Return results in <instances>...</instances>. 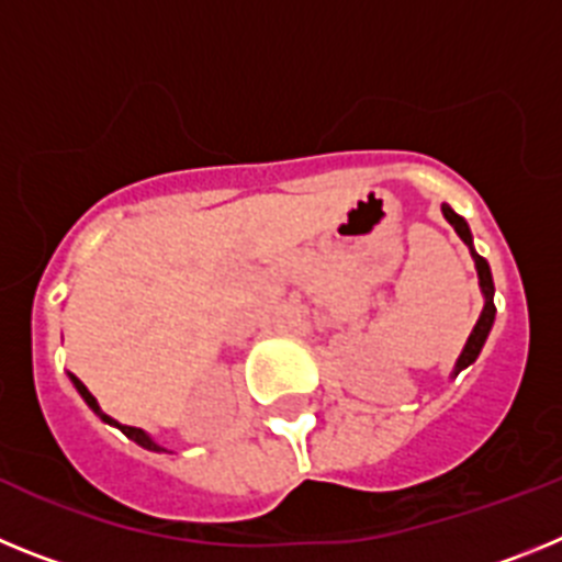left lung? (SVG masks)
I'll list each match as a JSON object with an SVG mask.
<instances>
[{"instance_id":"1","label":"left lung","mask_w":562,"mask_h":562,"mask_svg":"<svg viewBox=\"0 0 562 562\" xmlns=\"http://www.w3.org/2000/svg\"><path fill=\"white\" fill-rule=\"evenodd\" d=\"M441 213H445V220H448L450 225H453V231L459 233L461 241H464V245L470 247V252H473L475 270H479V286H481V292H484V310H481V315H479V324L473 326V331H470V337H467V346H464V349H461L459 360H456L453 374H459V371L467 369L470 362H475V357H479L481 349H484L486 335H490V329H493V324H495V304H493L495 284H493V272H490V265H486V258H481L479 252H475L473 233H470L467 222L461 220L459 213H456L450 205H441Z\"/></svg>"}]
</instances>
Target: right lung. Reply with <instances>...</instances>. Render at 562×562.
<instances>
[{
    "instance_id": "obj_1",
    "label": "right lung",
    "mask_w": 562,
    "mask_h": 562,
    "mask_svg": "<svg viewBox=\"0 0 562 562\" xmlns=\"http://www.w3.org/2000/svg\"><path fill=\"white\" fill-rule=\"evenodd\" d=\"M69 380H72V385H76V391H78V394L83 396V402H87L89 408L95 411V414L101 416L103 422H109V425H114V428L121 430L123 436H128V439H132V441H137V445H140V448H146V450H154V453H162V450H166V448H160V445H157V441H154L151 436L146 434V430H140V428H128V425H121V422H114L112 416H106V414H103V411H101V405H98V400H95V396L89 394V389H87V385H83L81 380H78L76 374H69Z\"/></svg>"
}]
</instances>
